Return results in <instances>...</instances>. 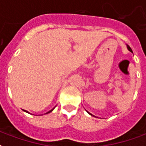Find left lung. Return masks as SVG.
Wrapping results in <instances>:
<instances>
[{
	"label": "left lung",
	"instance_id": "obj_1",
	"mask_svg": "<svg viewBox=\"0 0 146 146\" xmlns=\"http://www.w3.org/2000/svg\"><path fill=\"white\" fill-rule=\"evenodd\" d=\"M127 49H128L129 51H131V52H132V50H131V48H130V47H129L128 45H127ZM89 113V114H90V115H92V114H91V113Z\"/></svg>",
	"mask_w": 146,
	"mask_h": 146
}]
</instances>
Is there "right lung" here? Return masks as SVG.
Segmentation results:
<instances>
[{"label": "right lung", "mask_w": 146, "mask_h": 146, "mask_svg": "<svg viewBox=\"0 0 146 146\" xmlns=\"http://www.w3.org/2000/svg\"><path fill=\"white\" fill-rule=\"evenodd\" d=\"M54 110V109H52V110H50V111H48V113H51V111H52V110ZM24 111H25V112H27V113H28V112H27V110H24Z\"/></svg>", "instance_id": "right-lung-1"}]
</instances>
